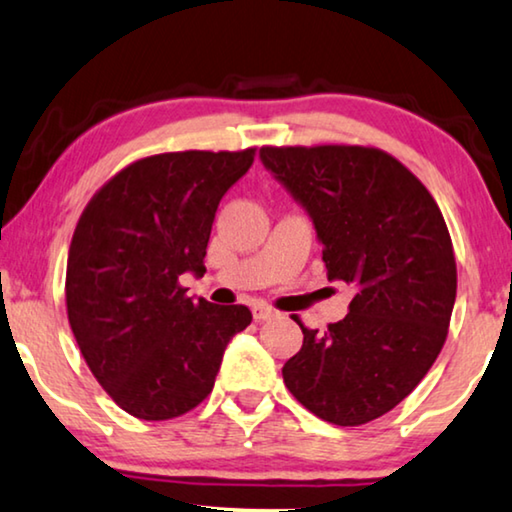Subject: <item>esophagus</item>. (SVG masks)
<instances>
[{"mask_svg": "<svg viewBox=\"0 0 512 512\" xmlns=\"http://www.w3.org/2000/svg\"><path fill=\"white\" fill-rule=\"evenodd\" d=\"M251 311H254L256 321H268V318L277 316V311H274L270 305H265V302H256V305L251 307Z\"/></svg>", "mask_w": 512, "mask_h": 512, "instance_id": "34e87169", "label": "esophagus"}]
</instances>
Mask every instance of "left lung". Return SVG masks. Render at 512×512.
Segmentation results:
<instances>
[{
	"mask_svg": "<svg viewBox=\"0 0 512 512\" xmlns=\"http://www.w3.org/2000/svg\"><path fill=\"white\" fill-rule=\"evenodd\" d=\"M258 157L305 207L328 279L355 288L325 332L300 323L284 383L314 416L365 425L411 395L446 342L457 295L446 221L425 184L374 147H261Z\"/></svg>",
	"mask_w": 512,
	"mask_h": 512,
	"instance_id": "8db88e82",
	"label": "left lung"
}]
</instances>
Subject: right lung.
Masks as SVG:
<instances>
[{
    "mask_svg": "<svg viewBox=\"0 0 512 512\" xmlns=\"http://www.w3.org/2000/svg\"><path fill=\"white\" fill-rule=\"evenodd\" d=\"M242 152H168L140 159L96 191L66 261V311L80 353L115 404L170 420L214 388L244 305L187 298L180 274L203 277L214 214L254 164Z\"/></svg>",
    "mask_w": 512,
    "mask_h": 512,
    "instance_id": "1",
    "label": "right lung"
}]
</instances>
